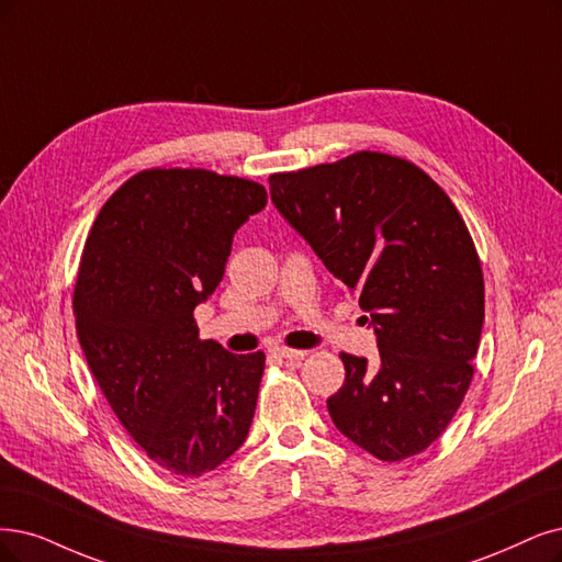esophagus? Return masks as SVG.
Returning a JSON list of instances; mask_svg holds the SVG:
<instances>
[{"instance_id":"esophagus-1","label":"esophagus","mask_w":562,"mask_h":562,"mask_svg":"<svg viewBox=\"0 0 562 562\" xmlns=\"http://www.w3.org/2000/svg\"><path fill=\"white\" fill-rule=\"evenodd\" d=\"M270 351H273V357H278V359H303L305 357V351L289 349V347H273Z\"/></svg>"}]
</instances>
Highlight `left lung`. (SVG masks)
<instances>
[{"mask_svg":"<svg viewBox=\"0 0 562 562\" xmlns=\"http://www.w3.org/2000/svg\"><path fill=\"white\" fill-rule=\"evenodd\" d=\"M270 201L378 336V363L340 355L330 419L380 461L422 453L461 407L482 338L484 278L463 217L417 166L368 150L270 176Z\"/></svg>","mask_w":562,"mask_h":562,"instance_id":"1","label":"left lung"}]
</instances>
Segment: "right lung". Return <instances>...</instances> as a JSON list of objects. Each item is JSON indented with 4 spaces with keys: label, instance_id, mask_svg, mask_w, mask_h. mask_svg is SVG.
Listing matches in <instances>:
<instances>
[{
    "label": "right lung",
    "instance_id": "right-lung-1",
    "mask_svg": "<svg viewBox=\"0 0 562 562\" xmlns=\"http://www.w3.org/2000/svg\"><path fill=\"white\" fill-rule=\"evenodd\" d=\"M259 182L150 169L101 207L74 292L76 334L120 424L161 470L201 476L245 442L263 351L199 340L194 307L224 278L238 228L266 207Z\"/></svg>",
    "mask_w": 562,
    "mask_h": 562
}]
</instances>
